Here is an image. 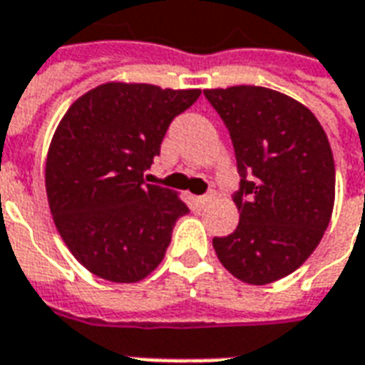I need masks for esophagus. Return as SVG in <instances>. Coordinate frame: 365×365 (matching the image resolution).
<instances>
[{
  "label": "esophagus",
  "instance_id": "34e87169",
  "mask_svg": "<svg viewBox=\"0 0 365 365\" xmlns=\"http://www.w3.org/2000/svg\"><path fill=\"white\" fill-rule=\"evenodd\" d=\"M213 199H215L213 193H209V195H201V197L195 199V203H197L199 207H207L211 201H213Z\"/></svg>",
  "mask_w": 365,
  "mask_h": 365
}]
</instances>
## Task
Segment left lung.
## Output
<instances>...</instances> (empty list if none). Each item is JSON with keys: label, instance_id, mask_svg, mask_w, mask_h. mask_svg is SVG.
I'll return each instance as SVG.
<instances>
[{"label": "left lung", "instance_id": "8db88e82", "mask_svg": "<svg viewBox=\"0 0 365 365\" xmlns=\"http://www.w3.org/2000/svg\"><path fill=\"white\" fill-rule=\"evenodd\" d=\"M230 133L240 221L215 237L217 258L250 285L277 282L314 252L334 207V158L313 113L260 86L203 91Z\"/></svg>", "mask_w": 365, "mask_h": 365}]
</instances>
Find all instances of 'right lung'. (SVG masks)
Returning a JSON list of instances; mask_svg holds the SVG:
<instances>
[{
  "label": "right lung",
  "mask_w": 365,
  "mask_h": 365,
  "mask_svg": "<svg viewBox=\"0 0 365 365\" xmlns=\"http://www.w3.org/2000/svg\"><path fill=\"white\" fill-rule=\"evenodd\" d=\"M201 90L107 82L70 105L46 154V197L60 237L91 274L136 283L158 268L190 209L144 182L175 115Z\"/></svg>",
  "instance_id": "right-lung-1"
}]
</instances>
